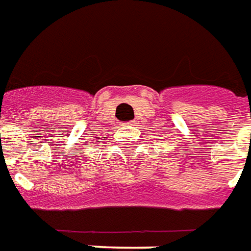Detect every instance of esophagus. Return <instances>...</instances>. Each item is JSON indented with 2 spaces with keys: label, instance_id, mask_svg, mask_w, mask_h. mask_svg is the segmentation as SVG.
Returning a JSON list of instances; mask_svg holds the SVG:
<instances>
[{
  "label": "esophagus",
  "instance_id": "obj_1",
  "mask_svg": "<svg viewBox=\"0 0 251 251\" xmlns=\"http://www.w3.org/2000/svg\"><path fill=\"white\" fill-rule=\"evenodd\" d=\"M126 125H131V126H134V125H135V121H130V122H127V124H126Z\"/></svg>",
  "mask_w": 251,
  "mask_h": 251
}]
</instances>
